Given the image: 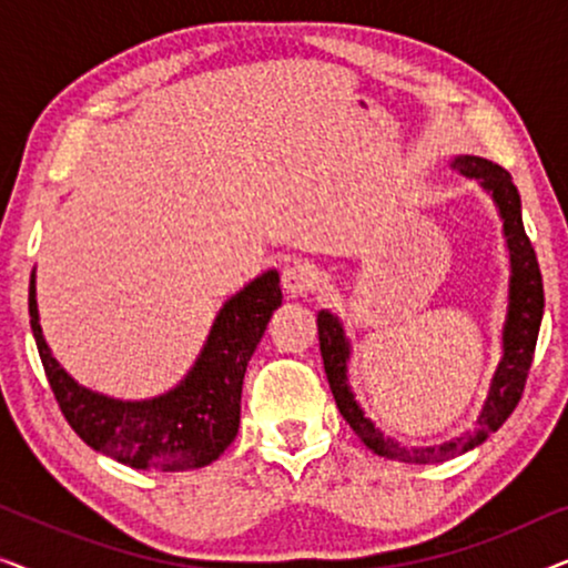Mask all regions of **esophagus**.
<instances>
[{"label": "esophagus", "mask_w": 568, "mask_h": 568, "mask_svg": "<svg viewBox=\"0 0 568 568\" xmlns=\"http://www.w3.org/2000/svg\"><path fill=\"white\" fill-rule=\"evenodd\" d=\"M313 271H310L305 263H290L282 271V290L284 294H290V297H305V294L313 290Z\"/></svg>", "instance_id": "esophagus-1"}]
</instances>
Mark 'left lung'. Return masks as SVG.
Listing matches in <instances>:
<instances>
[{"label": "left lung", "mask_w": 568, "mask_h": 568, "mask_svg": "<svg viewBox=\"0 0 568 568\" xmlns=\"http://www.w3.org/2000/svg\"><path fill=\"white\" fill-rule=\"evenodd\" d=\"M449 168L470 181H476L488 196H491L496 212L501 220L504 243H507L509 255V292H507V315L501 325V359L496 364L488 395L480 406L478 424L473 432H465L460 437L442 442L432 447H414L406 449L398 439L385 437L377 429L375 422L364 414V408L356 400L348 383V364H352V341H348L344 323L331 310L317 313V333H321V354L323 367L328 375V385L341 416L352 426L356 437L367 445L372 453L387 460L398 463H445L449 457H457L468 449L484 445L488 434H494L499 426L507 422L511 410L519 403V395L525 390L527 372H530L535 344H538L542 307V276L538 268V258L530 240L525 235L523 224V201H519L517 185L511 181L507 170L494 165L476 154H455L449 160Z\"/></svg>", "instance_id": "left-lung-1"}]
</instances>
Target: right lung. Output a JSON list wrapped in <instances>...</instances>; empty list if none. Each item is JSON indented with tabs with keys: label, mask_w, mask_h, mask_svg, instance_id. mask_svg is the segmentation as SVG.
I'll return each mask as SVG.
<instances>
[{
	"label": "right lung",
	"mask_w": 568,
	"mask_h": 568,
	"mask_svg": "<svg viewBox=\"0 0 568 568\" xmlns=\"http://www.w3.org/2000/svg\"><path fill=\"white\" fill-rule=\"evenodd\" d=\"M278 305V274L263 271L220 307L181 383L154 398L121 400L80 385L53 356L38 315L36 268L28 294L38 354L69 426L113 460L165 473L204 468L235 442L247 362Z\"/></svg>",
	"instance_id": "1"
}]
</instances>
